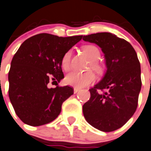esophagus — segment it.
I'll return each mask as SVG.
<instances>
[{
	"mask_svg": "<svg viewBox=\"0 0 151 151\" xmlns=\"http://www.w3.org/2000/svg\"><path fill=\"white\" fill-rule=\"evenodd\" d=\"M79 91H80L79 88H76V87H75V88H73V93H77Z\"/></svg>",
	"mask_w": 151,
	"mask_h": 151,
	"instance_id": "esophagus-1",
	"label": "esophagus"
}]
</instances>
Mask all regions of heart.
<instances>
[{"instance_id":"obj_1","label":"heart","mask_w":151,"mask_h":151,"mask_svg":"<svg viewBox=\"0 0 151 151\" xmlns=\"http://www.w3.org/2000/svg\"><path fill=\"white\" fill-rule=\"evenodd\" d=\"M83 51L89 57L91 61L90 64V68H92L95 71L98 73L103 72V66L100 64L97 60L100 58V50L99 49L93 44H87L84 45L82 47ZM72 51L69 50L64 54V56L61 59L62 68L68 71L70 68V60H71ZM95 81V74L93 71L84 72V73H80V72L73 71L70 72L65 77L64 81L67 84L77 88H82L86 86H88L91 83H93Z\"/></svg>"}]
</instances>
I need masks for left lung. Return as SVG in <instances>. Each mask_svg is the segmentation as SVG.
Returning <instances> with one entry per match:
<instances>
[{"instance_id":"obj_1","label":"left lung","mask_w":151,"mask_h":151,"mask_svg":"<svg viewBox=\"0 0 151 151\" xmlns=\"http://www.w3.org/2000/svg\"><path fill=\"white\" fill-rule=\"evenodd\" d=\"M83 40L101 48L107 68L103 79L89 90L83 116L97 130L111 132L124 126L136 111L142 83L140 61L130 43L111 33L87 35Z\"/></svg>"}]
</instances>
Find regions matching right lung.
<instances>
[{"label":"right lung","mask_w":151,"mask_h":151,"mask_svg":"<svg viewBox=\"0 0 151 151\" xmlns=\"http://www.w3.org/2000/svg\"><path fill=\"white\" fill-rule=\"evenodd\" d=\"M82 37L39 34L27 39L16 52L8 73V95L24 124L36 127L51 122L60 114L63 102L73 94V87L49 88L48 83L64 78L62 58Z\"/></svg>","instance_id":"right-lung-1"}]
</instances>
